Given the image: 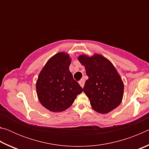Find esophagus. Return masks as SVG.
Wrapping results in <instances>:
<instances>
[{
	"label": "esophagus",
	"mask_w": 149,
	"mask_h": 149,
	"mask_svg": "<svg viewBox=\"0 0 149 149\" xmlns=\"http://www.w3.org/2000/svg\"><path fill=\"white\" fill-rule=\"evenodd\" d=\"M79 84L81 85V87H84V84H85V80L84 79H81L79 81Z\"/></svg>",
	"instance_id": "34e87169"
}]
</instances>
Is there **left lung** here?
Segmentation results:
<instances>
[{"label":"left lung","instance_id":"8db88e82","mask_svg":"<svg viewBox=\"0 0 149 149\" xmlns=\"http://www.w3.org/2000/svg\"><path fill=\"white\" fill-rule=\"evenodd\" d=\"M78 60L85 66L89 77L84 92L93 109L100 114H107L117 108L123 99L124 85L114 65L98 54L91 57L80 55Z\"/></svg>","mask_w":149,"mask_h":149}]
</instances>
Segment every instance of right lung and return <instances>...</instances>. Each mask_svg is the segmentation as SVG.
<instances>
[{"label": "right lung", "mask_w": 149, "mask_h": 149, "mask_svg": "<svg viewBox=\"0 0 149 149\" xmlns=\"http://www.w3.org/2000/svg\"><path fill=\"white\" fill-rule=\"evenodd\" d=\"M70 55L58 52L48 60L36 83L39 102L51 112H62L74 103L82 87L74 79L69 66Z\"/></svg>", "instance_id": "add662e5"}]
</instances>
